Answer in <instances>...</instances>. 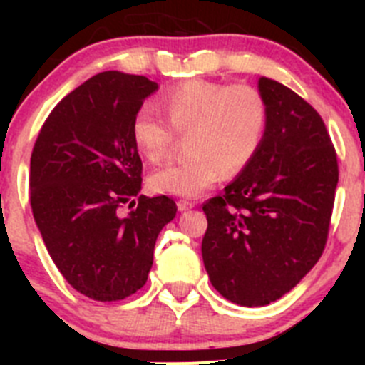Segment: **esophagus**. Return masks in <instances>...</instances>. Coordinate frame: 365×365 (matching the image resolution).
<instances>
[{"label": "esophagus", "mask_w": 365, "mask_h": 365, "mask_svg": "<svg viewBox=\"0 0 365 365\" xmlns=\"http://www.w3.org/2000/svg\"><path fill=\"white\" fill-rule=\"evenodd\" d=\"M193 206H195V202L186 201V199H180V201L177 202V208H179V212H186V210H190V208H193Z\"/></svg>", "instance_id": "34e87169"}]
</instances>
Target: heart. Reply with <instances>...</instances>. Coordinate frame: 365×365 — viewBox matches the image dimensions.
I'll return each instance as SVG.
<instances>
[{"mask_svg":"<svg viewBox=\"0 0 365 365\" xmlns=\"http://www.w3.org/2000/svg\"><path fill=\"white\" fill-rule=\"evenodd\" d=\"M159 108L168 125L146 109L131 122L138 153L148 163H160L172 150L173 133H186L185 150L190 153L182 163L151 173L150 188L160 195L197 197L221 179L222 172H243L265 137V98L243 83L186 80L163 93Z\"/></svg>","mask_w":365,"mask_h":365,"instance_id":"1","label":"heart"}]
</instances>
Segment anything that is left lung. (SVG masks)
Returning a JSON list of instances; mask_svg holds the SVG:
<instances>
[{
  "label": "left lung",
  "mask_w": 365,
  "mask_h": 365,
  "mask_svg": "<svg viewBox=\"0 0 365 365\" xmlns=\"http://www.w3.org/2000/svg\"><path fill=\"white\" fill-rule=\"evenodd\" d=\"M257 89L267 104L259 151L222 195L202 205L208 278L243 307L276 302L316 265L338 185L336 151L316 109L267 76Z\"/></svg>",
  "instance_id": "left-lung-1"
}]
</instances>
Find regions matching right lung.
Returning <instances> with one entry per match:
<instances>
[{"label":"right lung","mask_w":365,"mask_h":365,"mask_svg":"<svg viewBox=\"0 0 365 365\" xmlns=\"http://www.w3.org/2000/svg\"><path fill=\"white\" fill-rule=\"evenodd\" d=\"M157 89L138 74H95L51 111L31 155L32 215L45 247L67 283L96 302L144 287L157 235L177 214L166 195L138 193L143 160L131 122ZM135 198V211L118 214Z\"/></svg>","instance_id":"right-lung-1"}]
</instances>
